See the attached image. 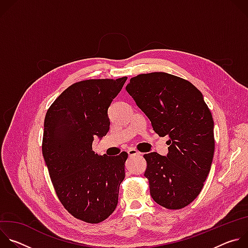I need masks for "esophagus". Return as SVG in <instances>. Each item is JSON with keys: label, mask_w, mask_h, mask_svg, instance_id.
Returning a JSON list of instances; mask_svg holds the SVG:
<instances>
[{"label": "esophagus", "mask_w": 248, "mask_h": 248, "mask_svg": "<svg viewBox=\"0 0 248 248\" xmlns=\"http://www.w3.org/2000/svg\"><path fill=\"white\" fill-rule=\"evenodd\" d=\"M127 153H128V155L129 156H135V155H141V153L139 152V151H137L136 149H134V148H130V149H128L127 150Z\"/></svg>", "instance_id": "esophagus-1"}]
</instances>
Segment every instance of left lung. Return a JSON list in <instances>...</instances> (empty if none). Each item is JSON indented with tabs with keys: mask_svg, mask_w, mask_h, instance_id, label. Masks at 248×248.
Returning a JSON list of instances; mask_svg holds the SVG:
<instances>
[{
	"mask_svg": "<svg viewBox=\"0 0 248 248\" xmlns=\"http://www.w3.org/2000/svg\"><path fill=\"white\" fill-rule=\"evenodd\" d=\"M125 89L154 131L169 136L167 156H143L150 194L167 209H182L199 195L214 156V121L203 95L188 80L166 73L138 75Z\"/></svg>",
	"mask_w": 248,
	"mask_h": 248,
	"instance_id": "1",
	"label": "left lung"
}]
</instances>
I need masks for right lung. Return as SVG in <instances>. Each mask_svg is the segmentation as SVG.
Listing matches in <instances>:
<instances>
[{
	"instance_id": "right-lung-1",
	"label": "right lung",
	"mask_w": 248,
	"mask_h": 248,
	"mask_svg": "<svg viewBox=\"0 0 248 248\" xmlns=\"http://www.w3.org/2000/svg\"><path fill=\"white\" fill-rule=\"evenodd\" d=\"M126 79L74 83L54 101L45 117L42 152L52 184L68 213L86 223L103 222L118 205L128 154L100 156L92 143L109 131L108 109Z\"/></svg>"
}]
</instances>
